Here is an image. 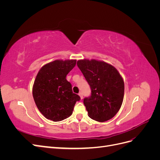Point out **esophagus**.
Returning <instances> with one entry per match:
<instances>
[{"label": "esophagus", "mask_w": 160, "mask_h": 160, "mask_svg": "<svg viewBox=\"0 0 160 160\" xmlns=\"http://www.w3.org/2000/svg\"><path fill=\"white\" fill-rule=\"evenodd\" d=\"M79 97H80V98H81V99H83V93H81V92H80V93H79Z\"/></svg>", "instance_id": "obj_1"}]
</instances>
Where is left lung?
I'll use <instances>...</instances> for the list:
<instances>
[{
	"instance_id": "8db88e82",
	"label": "left lung",
	"mask_w": 160,
	"mask_h": 160,
	"mask_svg": "<svg viewBox=\"0 0 160 160\" xmlns=\"http://www.w3.org/2000/svg\"><path fill=\"white\" fill-rule=\"evenodd\" d=\"M77 66L91 89V95L83 100L89 117L99 122L113 118L124 97V81L117 69L95 59L79 60Z\"/></svg>"
}]
</instances>
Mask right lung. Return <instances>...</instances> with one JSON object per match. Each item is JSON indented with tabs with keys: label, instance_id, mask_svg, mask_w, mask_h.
<instances>
[{
	"label": "right lung",
	"instance_id": "obj_1",
	"mask_svg": "<svg viewBox=\"0 0 160 160\" xmlns=\"http://www.w3.org/2000/svg\"><path fill=\"white\" fill-rule=\"evenodd\" d=\"M75 59H57L43 65L32 86V96L40 112L47 119L60 122L72 115L80 97L72 91L66 76L76 65Z\"/></svg>",
	"mask_w": 160,
	"mask_h": 160
}]
</instances>
